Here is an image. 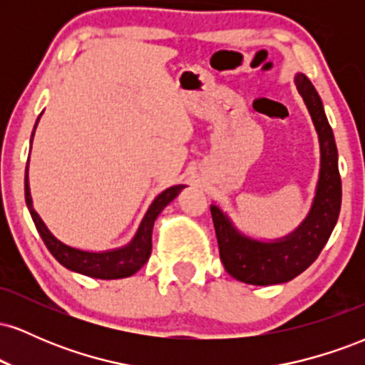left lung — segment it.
<instances>
[{
  "instance_id": "8db88e82",
  "label": "left lung",
  "mask_w": 365,
  "mask_h": 365,
  "mask_svg": "<svg viewBox=\"0 0 365 365\" xmlns=\"http://www.w3.org/2000/svg\"><path fill=\"white\" fill-rule=\"evenodd\" d=\"M297 89L311 113L321 144V173L316 199L305 221L292 235L278 242H257L240 235L220 207L211 206L220 257L228 274L249 284H278L304 273L321 254L338 221L341 206V178L333 130L321 98L307 77H295Z\"/></svg>"
}]
</instances>
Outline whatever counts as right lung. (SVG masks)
I'll return each instance as SVG.
<instances>
[{"mask_svg":"<svg viewBox=\"0 0 365 365\" xmlns=\"http://www.w3.org/2000/svg\"><path fill=\"white\" fill-rule=\"evenodd\" d=\"M37 121H39V118H37ZM32 137H34V133H32ZM183 187L185 185H175L166 188L165 192H161V194L154 199V202L150 204L148 212H145L144 220H142L139 230H137L135 237H133V240L130 242L128 245L116 250H108V252H86V250H78L73 249V247L61 244V242L58 240V238H54L51 235V232L46 228L43 220H41L39 215L34 211V207H32L29 177L27 171H25V202H27V207L29 211H31V216L32 220H34V225L37 232H39L41 238H43L44 245L48 247V250L53 254V257L56 259L61 266H65L66 269L99 279L127 278V276L135 274L137 271L148 262L150 255V247H153V244H150V237H153L154 221H156L159 212H161L163 209L168 206L171 200L180 194V190H182Z\"/></svg>","mask_w":365,"mask_h":365,"instance_id":"1","label":"right lung"}]
</instances>
